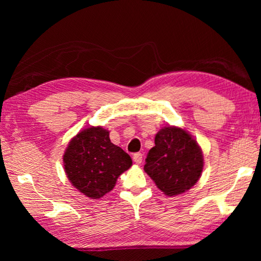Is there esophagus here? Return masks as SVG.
<instances>
[{
  "label": "esophagus",
  "mask_w": 261,
  "mask_h": 261,
  "mask_svg": "<svg viewBox=\"0 0 261 261\" xmlns=\"http://www.w3.org/2000/svg\"><path fill=\"white\" fill-rule=\"evenodd\" d=\"M134 161L137 163V165H140L141 161H143V154L141 153L134 154Z\"/></svg>",
  "instance_id": "esophagus-1"
}]
</instances>
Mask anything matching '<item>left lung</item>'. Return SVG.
<instances>
[{
    "instance_id": "1",
    "label": "left lung",
    "mask_w": 261,
    "mask_h": 261,
    "mask_svg": "<svg viewBox=\"0 0 261 261\" xmlns=\"http://www.w3.org/2000/svg\"><path fill=\"white\" fill-rule=\"evenodd\" d=\"M144 170L167 196H177L199 179L204 156L191 135L176 126L163 127L155 136Z\"/></svg>"
}]
</instances>
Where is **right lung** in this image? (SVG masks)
I'll use <instances>...</instances> for the list:
<instances>
[{
	"label": "right lung",
	"mask_w": 261,
	"mask_h": 261,
	"mask_svg": "<svg viewBox=\"0 0 261 261\" xmlns=\"http://www.w3.org/2000/svg\"><path fill=\"white\" fill-rule=\"evenodd\" d=\"M63 162L73 187L93 199L113 190L118 176L132 166L129 154L114 145L109 131L101 126L87 127L73 137Z\"/></svg>",
	"instance_id": "add662e5"
}]
</instances>
